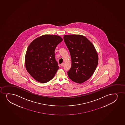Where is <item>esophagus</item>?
Returning a JSON list of instances; mask_svg holds the SVG:
<instances>
[{
    "instance_id": "esophagus-1",
    "label": "esophagus",
    "mask_w": 125,
    "mask_h": 125,
    "mask_svg": "<svg viewBox=\"0 0 125 125\" xmlns=\"http://www.w3.org/2000/svg\"><path fill=\"white\" fill-rule=\"evenodd\" d=\"M61 66H64V63H62V64H61Z\"/></svg>"
}]
</instances>
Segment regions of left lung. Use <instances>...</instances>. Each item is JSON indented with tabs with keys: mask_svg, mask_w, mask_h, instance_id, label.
<instances>
[{
	"mask_svg": "<svg viewBox=\"0 0 125 125\" xmlns=\"http://www.w3.org/2000/svg\"><path fill=\"white\" fill-rule=\"evenodd\" d=\"M63 40L72 59V66L67 72L68 76L76 83H83L91 77L97 67L99 58L96 49L82 35H65Z\"/></svg>",
	"mask_w": 125,
	"mask_h": 125,
	"instance_id": "8db88e82",
	"label": "left lung"
}]
</instances>
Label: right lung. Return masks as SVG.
<instances>
[{
    "mask_svg": "<svg viewBox=\"0 0 125 125\" xmlns=\"http://www.w3.org/2000/svg\"><path fill=\"white\" fill-rule=\"evenodd\" d=\"M63 40L59 36L44 35L31 42L26 51L25 63L30 75L41 83L52 79L59 69L55 50Z\"/></svg>",
    "mask_w": 125,
    "mask_h": 125,
    "instance_id": "add662e5",
    "label": "right lung"
}]
</instances>
